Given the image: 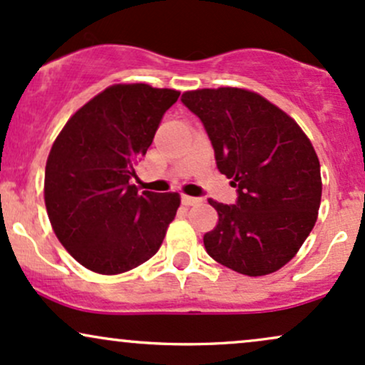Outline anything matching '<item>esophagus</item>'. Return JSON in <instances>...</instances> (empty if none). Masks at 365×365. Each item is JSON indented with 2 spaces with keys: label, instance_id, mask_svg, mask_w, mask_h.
<instances>
[{
  "label": "esophagus",
  "instance_id": "1",
  "mask_svg": "<svg viewBox=\"0 0 365 365\" xmlns=\"http://www.w3.org/2000/svg\"><path fill=\"white\" fill-rule=\"evenodd\" d=\"M182 202L185 204V206H195V204H200V199L199 197H190V195H182Z\"/></svg>",
  "mask_w": 365,
  "mask_h": 365
}]
</instances>
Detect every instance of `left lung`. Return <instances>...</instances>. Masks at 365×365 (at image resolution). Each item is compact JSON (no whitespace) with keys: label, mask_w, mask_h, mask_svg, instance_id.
I'll return each mask as SVG.
<instances>
[{"label":"left lung","mask_w":365,"mask_h":365,"mask_svg":"<svg viewBox=\"0 0 365 365\" xmlns=\"http://www.w3.org/2000/svg\"><path fill=\"white\" fill-rule=\"evenodd\" d=\"M182 103L204 123L217 170L238 188L233 206L209 199L217 225L204 235L207 254L247 276L282 269L319 211L321 166L311 140L290 115L254 91H187Z\"/></svg>","instance_id":"1"}]
</instances>
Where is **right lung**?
<instances>
[{"instance_id":"1","label":"right lung","mask_w":365,"mask_h":365,"mask_svg":"<svg viewBox=\"0 0 365 365\" xmlns=\"http://www.w3.org/2000/svg\"><path fill=\"white\" fill-rule=\"evenodd\" d=\"M178 96L149 83H115L75 111L53 142L46 211L61 245L94 273L140 266L158 252L177 216L178 192L139 194L130 178Z\"/></svg>"}]
</instances>
